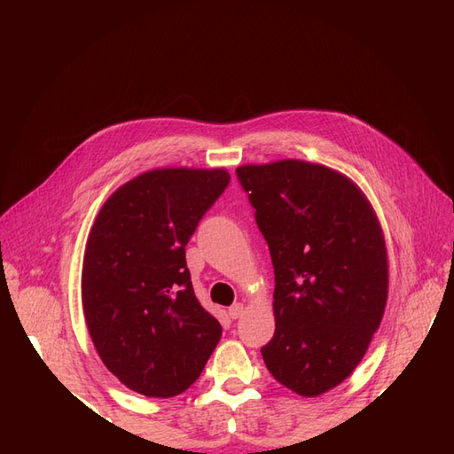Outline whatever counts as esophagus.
<instances>
[{
    "label": "esophagus",
    "mask_w": 454,
    "mask_h": 454,
    "mask_svg": "<svg viewBox=\"0 0 454 454\" xmlns=\"http://www.w3.org/2000/svg\"><path fill=\"white\" fill-rule=\"evenodd\" d=\"M244 314V305L242 303H237V305H232L231 309H229V316L232 320H237V318H240V316Z\"/></svg>",
    "instance_id": "obj_1"
}]
</instances>
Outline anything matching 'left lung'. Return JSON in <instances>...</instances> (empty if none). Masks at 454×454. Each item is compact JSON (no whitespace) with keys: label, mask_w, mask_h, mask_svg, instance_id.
Segmentation results:
<instances>
[{"label":"left lung","mask_w":454,"mask_h":454,"mask_svg":"<svg viewBox=\"0 0 454 454\" xmlns=\"http://www.w3.org/2000/svg\"><path fill=\"white\" fill-rule=\"evenodd\" d=\"M274 267V329L261 348L270 375L316 397L352 375L382 322L388 252L373 206L350 177L282 159L244 164Z\"/></svg>","instance_id":"left-lung-1"}]
</instances>
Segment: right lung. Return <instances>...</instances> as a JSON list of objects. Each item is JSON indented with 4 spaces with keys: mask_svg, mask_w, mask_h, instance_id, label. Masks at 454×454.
Returning a JSON list of instances; mask_svg holds the SVG:
<instances>
[{
    "mask_svg": "<svg viewBox=\"0 0 454 454\" xmlns=\"http://www.w3.org/2000/svg\"><path fill=\"white\" fill-rule=\"evenodd\" d=\"M229 180L225 168L147 170L114 191L90 227L81 270L89 335L142 395L185 392L222 339L195 295L185 246Z\"/></svg>",
    "mask_w": 454,
    "mask_h": 454,
    "instance_id": "right-lung-1",
    "label": "right lung"
}]
</instances>
